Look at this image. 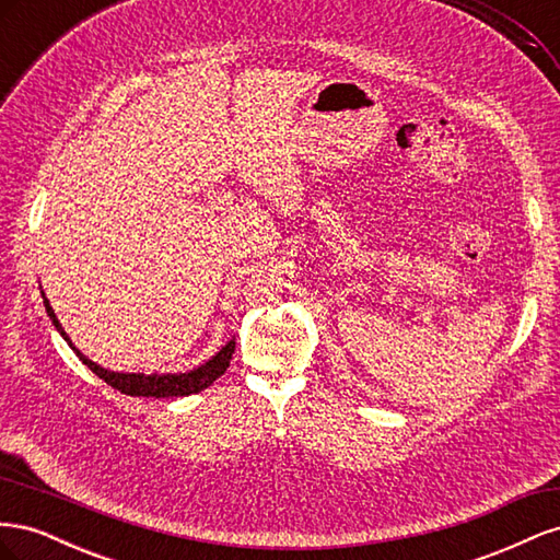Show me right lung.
Instances as JSON below:
<instances>
[{
    "instance_id": "obj_1",
    "label": "right lung",
    "mask_w": 560,
    "mask_h": 560,
    "mask_svg": "<svg viewBox=\"0 0 560 560\" xmlns=\"http://www.w3.org/2000/svg\"><path fill=\"white\" fill-rule=\"evenodd\" d=\"M42 290V287H39ZM42 299H44V306H46V313L50 317V322H54V327L60 331V336L67 341V346H70L77 358L86 364L93 374L97 378H103L107 385H112L114 389H118V393L124 395H130V397H186V395H196L200 393V389H206L208 385H212L219 376L224 374V371L229 369L231 364V358L235 352V338H231V341L214 352L212 358L208 362H202L200 366H194L191 371H177V374H128V371H109L105 366H100L97 362L89 360L86 354H83L74 343L72 338L67 336V331L62 329L60 319L56 317L54 308H50V303L42 290Z\"/></svg>"
}]
</instances>
